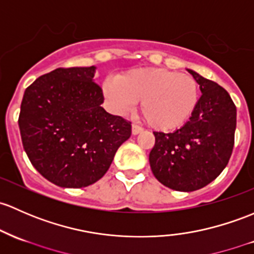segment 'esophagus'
Masks as SVG:
<instances>
[{"instance_id": "obj_1", "label": "esophagus", "mask_w": 254, "mask_h": 254, "mask_svg": "<svg viewBox=\"0 0 254 254\" xmlns=\"http://www.w3.org/2000/svg\"><path fill=\"white\" fill-rule=\"evenodd\" d=\"M142 127H138V125H136V124H132V127H131V132H132V135H137V134H140V132H142Z\"/></svg>"}]
</instances>
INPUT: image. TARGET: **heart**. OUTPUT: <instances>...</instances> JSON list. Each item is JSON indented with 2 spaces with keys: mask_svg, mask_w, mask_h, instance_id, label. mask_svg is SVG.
Returning <instances> with one entry per match:
<instances>
[{
  "mask_svg": "<svg viewBox=\"0 0 254 254\" xmlns=\"http://www.w3.org/2000/svg\"><path fill=\"white\" fill-rule=\"evenodd\" d=\"M107 100L119 112L141 102L146 123L159 131L183 127L196 111L198 84L189 74L163 68H136L103 84Z\"/></svg>",
  "mask_w": 254,
  "mask_h": 254,
  "instance_id": "b5f03b06",
  "label": "heart"
}]
</instances>
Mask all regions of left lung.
Returning a JSON list of instances; mask_svg holds the SVG:
<instances>
[{
  "label": "left lung",
  "instance_id": "left-lung-1",
  "mask_svg": "<svg viewBox=\"0 0 254 254\" xmlns=\"http://www.w3.org/2000/svg\"><path fill=\"white\" fill-rule=\"evenodd\" d=\"M202 96L192 117L174 132L154 131L149 164L157 180L175 191L204 188L228 165L235 143L236 106L224 87L196 71Z\"/></svg>",
  "mask_w": 254,
  "mask_h": 254
}]
</instances>
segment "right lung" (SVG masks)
I'll list each match as a JSON object with an SVG mask.
<instances>
[{
  "label": "right lung",
  "mask_w": 254,
  "mask_h": 254,
  "mask_svg": "<svg viewBox=\"0 0 254 254\" xmlns=\"http://www.w3.org/2000/svg\"><path fill=\"white\" fill-rule=\"evenodd\" d=\"M95 66L57 68L26 87L20 106L23 147L44 178L61 188L92 185L106 174L131 123L101 107Z\"/></svg>",
  "instance_id": "obj_1"
}]
</instances>
